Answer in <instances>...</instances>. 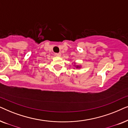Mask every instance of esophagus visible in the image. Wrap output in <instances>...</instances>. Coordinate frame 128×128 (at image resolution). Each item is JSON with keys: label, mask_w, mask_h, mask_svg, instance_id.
Masks as SVG:
<instances>
[{"label": "esophagus", "mask_w": 128, "mask_h": 128, "mask_svg": "<svg viewBox=\"0 0 128 128\" xmlns=\"http://www.w3.org/2000/svg\"><path fill=\"white\" fill-rule=\"evenodd\" d=\"M55 55L56 56H60L61 55V53H56L55 54Z\"/></svg>", "instance_id": "34e87169"}]
</instances>
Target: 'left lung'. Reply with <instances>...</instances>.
I'll use <instances>...</instances> for the list:
<instances>
[{
	"label": "left lung",
	"instance_id": "obj_1",
	"mask_svg": "<svg viewBox=\"0 0 128 128\" xmlns=\"http://www.w3.org/2000/svg\"><path fill=\"white\" fill-rule=\"evenodd\" d=\"M76 68H80V67H79V66H76Z\"/></svg>",
	"mask_w": 128,
	"mask_h": 128
}]
</instances>
